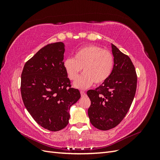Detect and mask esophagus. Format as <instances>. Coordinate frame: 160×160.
<instances>
[{"label": "esophagus", "instance_id": "obj_1", "mask_svg": "<svg viewBox=\"0 0 160 160\" xmlns=\"http://www.w3.org/2000/svg\"><path fill=\"white\" fill-rule=\"evenodd\" d=\"M80 93H81V96H82V97H83V96H85V95H86L85 92V91H80Z\"/></svg>", "mask_w": 160, "mask_h": 160}]
</instances>
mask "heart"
<instances>
[{
	"mask_svg": "<svg viewBox=\"0 0 160 160\" xmlns=\"http://www.w3.org/2000/svg\"><path fill=\"white\" fill-rule=\"evenodd\" d=\"M114 65L111 53L96 45H88L77 50L74 58H67L63 62L69 79L75 81L83 69L84 73L74 83L78 89H86L93 83L101 84L107 80Z\"/></svg>",
	"mask_w": 160,
	"mask_h": 160,
	"instance_id": "b5f03b06",
	"label": "heart"
}]
</instances>
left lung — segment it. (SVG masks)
Instances as JSON below:
<instances>
[{"label":"left lung","instance_id":"obj_1","mask_svg":"<svg viewBox=\"0 0 160 160\" xmlns=\"http://www.w3.org/2000/svg\"><path fill=\"white\" fill-rule=\"evenodd\" d=\"M114 65L109 78L95 90L87 92L91 100L88 115L91 123L100 130H109L123 119L137 88V75L130 58L111 45Z\"/></svg>","mask_w":160,"mask_h":160}]
</instances>
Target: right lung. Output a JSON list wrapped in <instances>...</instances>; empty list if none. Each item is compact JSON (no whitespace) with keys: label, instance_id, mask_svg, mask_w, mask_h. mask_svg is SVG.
<instances>
[{"label":"right lung","instance_id":"1","mask_svg":"<svg viewBox=\"0 0 160 160\" xmlns=\"http://www.w3.org/2000/svg\"><path fill=\"white\" fill-rule=\"evenodd\" d=\"M64 52L62 42L45 46L26 62L21 74L24 105L38 125L52 132L67 126L71 106L81 98L64 69Z\"/></svg>","mask_w":160,"mask_h":160}]
</instances>
